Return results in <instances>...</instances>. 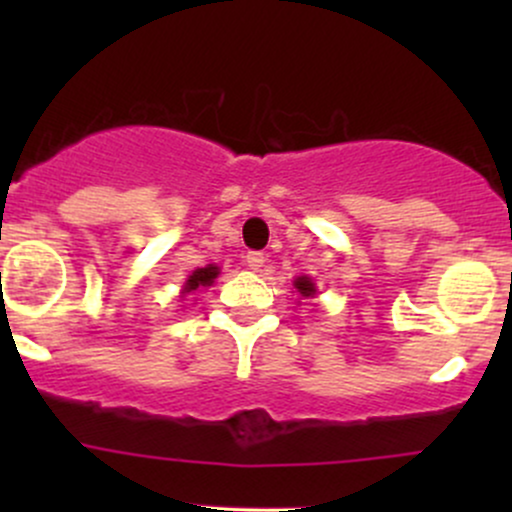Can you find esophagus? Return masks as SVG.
Listing matches in <instances>:
<instances>
[{"instance_id":"34e87169","label":"esophagus","mask_w":512,"mask_h":512,"mask_svg":"<svg viewBox=\"0 0 512 512\" xmlns=\"http://www.w3.org/2000/svg\"><path fill=\"white\" fill-rule=\"evenodd\" d=\"M245 262H248V267L252 269V272H260V269L264 267V262H267V257H264L262 252L252 250V252H248V255H245Z\"/></svg>"}]
</instances>
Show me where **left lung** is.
Wrapping results in <instances>:
<instances>
[{"label":"left lung","instance_id":"obj_1","mask_svg":"<svg viewBox=\"0 0 512 512\" xmlns=\"http://www.w3.org/2000/svg\"><path fill=\"white\" fill-rule=\"evenodd\" d=\"M293 286H296L298 293H301L303 298H313V296H315V291H317V289H315V284H313V281L308 279V276H298V279L293 281Z\"/></svg>","mask_w":512,"mask_h":512}]
</instances>
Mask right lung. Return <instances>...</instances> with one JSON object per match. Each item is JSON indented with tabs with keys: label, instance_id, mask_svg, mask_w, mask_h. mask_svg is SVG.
<instances>
[{
	"label": "right lung",
	"instance_id": "add662e5",
	"mask_svg": "<svg viewBox=\"0 0 512 512\" xmlns=\"http://www.w3.org/2000/svg\"><path fill=\"white\" fill-rule=\"evenodd\" d=\"M219 276V267L216 264H207V267H199L187 276L185 286H182V296H187V293L202 289V286H211L214 284V279Z\"/></svg>",
	"mask_w": 512,
	"mask_h": 512
}]
</instances>
